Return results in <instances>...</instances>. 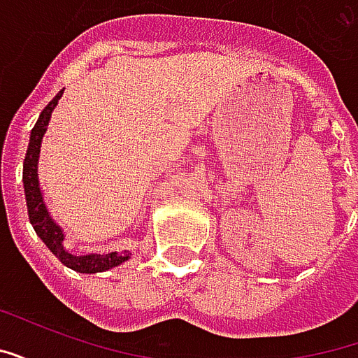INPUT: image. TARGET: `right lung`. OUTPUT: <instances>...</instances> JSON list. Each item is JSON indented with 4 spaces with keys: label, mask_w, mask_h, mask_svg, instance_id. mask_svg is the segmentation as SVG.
<instances>
[{
    "label": "right lung",
    "mask_w": 358,
    "mask_h": 358,
    "mask_svg": "<svg viewBox=\"0 0 358 358\" xmlns=\"http://www.w3.org/2000/svg\"><path fill=\"white\" fill-rule=\"evenodd\" d=\"M61 95H63V92H59L48 103V107L40 113V118H38V122H36L32 132H30L27 157H24V164H22V184H24V195H27L28 218H30V224L34 226L38 238L48 245V249L65 266L76 270V272H82V274L105 272V270L115 268L118 264L128 261L132 257V253H128V251H124V253L110 251V253H103V255L101 253L73 255L71 251H66L63 228L53 220L50 210L45 207L42 187H40V180H38V161H40V148H42L43 134L48 130V124H50L51 120V113L57 107Z\"/></svg>",
    "instance_id": "add662e5"
}]
</instances>
